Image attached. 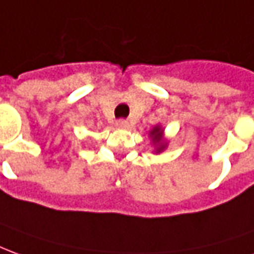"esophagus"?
Wrapping results in <instances>:
<instances>
[{
	"instance_id": "34e87169",
	"label": "esophagus",
	"mask_w": 254,
	"mask_h": 254,
	"mask_svg": "<svg viewBox=\"0 0 254 254\" xmlns=\"http://www.w3.org/2000/svg\"><path fill=\"white\" fill-rule=\"evenodd\" d=\"M116 127L117 128H128L130 127V123L127 122V120H124V119H120V120H117L116 122Z\"/></svg>"
}]
</instances>
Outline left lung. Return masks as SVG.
Returning a JSON list of instances; mask_svg holds the SVG:
<instances>
[{"instance_id": "left-lung-1", "label": "left lung", "mask_w": 254, "mask_h": 254, "mask_svg": "<svg viewBox=\"0 0 254 254\" xmlns=\"http://www.w3.org/2000/svg\"><path fill=\"white\" fill-rule=\"evenodd\" d=\"M149 137L152 138V142L156 145V153H160L166 148V142L163 139V128L160 126L153 127V130L149 131Z\"/></svg>"}]
</instances>
